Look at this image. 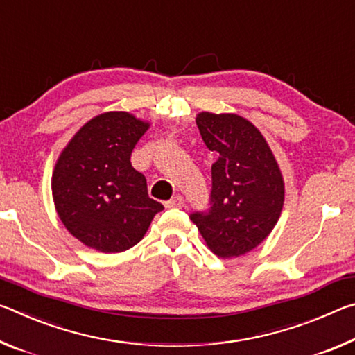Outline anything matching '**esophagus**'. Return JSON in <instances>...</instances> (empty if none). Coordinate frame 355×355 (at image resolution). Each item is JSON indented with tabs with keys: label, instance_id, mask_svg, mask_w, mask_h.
Returning <instances> with one entry per match:
<instances>
[{
	"label": "esophagus",
	"instance_id": "obj_1",
	"mask_svg": "<svg viewBox=\"0 0 355 355\" xmlns=\"http://www.w3.org/2000/svg\"><path fill=\"white\" fill-rule=\"evenodd\" d=\"M184 205V199L182 196H173L171 200L166 202V208H182Z\"/></svg>",
	"mask_w": 355,
	"mask_h": 355
}]
</instances>
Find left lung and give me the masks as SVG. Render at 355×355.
<instances>
[{
  "mask_svg": "<svg viewBox=\"0 0 355 355\" xmlns=\"http://www.w3.org/2000/svg\"><path fill=\"white\" fill-rule=\"evenodd\" d=\"M196 123L218 161L211 167V209L191 219L213 254L241 257L277 224L285 202L284 175L268 141L248 119L203 111Z\"/></svg>",
  "mask_w": 355,
  "mask_h": 355,
  "instance_id": "8db88e82",
  "label": "left lung"
}]
</instances>
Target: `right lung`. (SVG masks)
Here are the masks:
<instances>
[{
  "instance_id": "obj_1",
  "label": "right lung",
  "mask_w": 355,
  "mask_h": 355,
  "mask_svg": "<svg viewBox=\"0 0 355 355\" xmlns=\"http://www.w3.org/2000/svg\"><path fill=\"white\" fill-rule=\"evenodd\" d=\"M150 122L125 111L87 120L62 148L51 177L59 219L71 236L103 254L128 250L164 207L150 199L147 182L131 166Z\"/></svg>"
}]
</instances>
